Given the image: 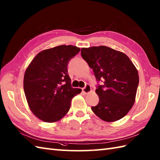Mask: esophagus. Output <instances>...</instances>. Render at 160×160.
<instances>
[{
	"label": "esophagus",
	"instance_id": "1",
	"mask_svg": "<svg viewBox=\"0 0 160 160\" xmlns=\"http://www.w3.org/2000/svg\"><path fill=\"white\" fill-rule=\"evenodd\" d=\"M91 87L90 85H89V84H87V85L82 89V92L85 94L89 93V92H91Z\"/></svg>",
	"mask_w": 160,
	"mask_h": 160
}]
</instances>
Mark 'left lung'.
Listing matches in <instances>:
<instances>
[{
	"instance_id": "obj_1",
	"label": "left lung",
	"mask_w": 160,
	"mask_h": 160,
	"mask_svg": "<svg viewBox=\"0 0 160 160\" xmlns=\"http://www.w3.org/2000/svg\"><path fill=\"white\" fill-rule=\"evenodd\" d=\"M81 56L98 82H103L96 90L99 102L91 109L104 121L120 120L135 102L139 84L136 68L125 53L106 46L82 48Z\"/></svg>"
}]
</instances>
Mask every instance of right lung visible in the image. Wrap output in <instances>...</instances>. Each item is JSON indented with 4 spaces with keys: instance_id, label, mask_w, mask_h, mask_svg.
Masks as SVG:
<instances>
[{
    "instance_id": "right-lung-1",
    "label": "right lung",
    "mask_w": 160,
    "mask_h": 160,
    "mask_svg": "<svg viewBox=\"0 0 160 160\" xmlns=\"http://www.w3.org/2000/svg\"><path fill=\"white\" fill-rule=\"evenodd\" d=\"M80 51L79 47L65 45L43 50L27 68L24 91L30 109L40 120H60L69 111L71 99L82 91L71 87L67 69L69 60Z\"/></svg>"
}]
</instances>
